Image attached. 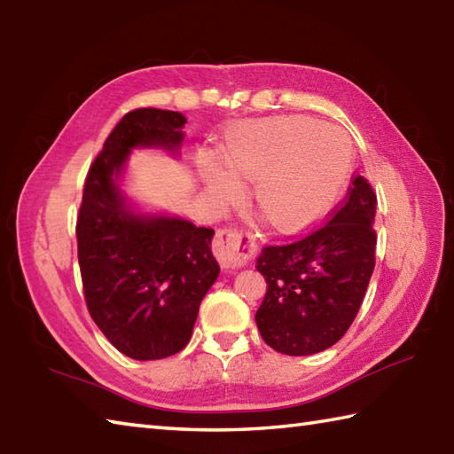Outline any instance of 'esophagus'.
<instances>
[{"mask_svg": "<svg viewBox=\"0 0 454 454\" xmlns=\"http://www.w3.org/2000/svg\"><path fill=\"white\" fill-rule=\"evenodd\" d=\"M256 253V245L250 237L240 235L235 229H221L214 240V254L225 270L247 266Z\"/></svg>", "mask_w": 454, "mask_h": 454, "instance_id": "1", "label": "esophagus"}]
</instances>
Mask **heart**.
<instances>
[{
  "label": "heart",
  "mask_w": 454,
  "mask_h": 454,
  "mask_svg": "<svg viewBox=\"0 0 454 454\" xmlns=\"http://www.w3.org/2000/svg\"><path fill=\"white\" fill-rule=\"evenodd\" d=\"M221 160L204 163L211 194L231 200L237 178L253 180V200L268 223L291 233L317 223L336 206L349 180L354 149L344 129L299 116L233 126Z\"/></svg>",
  "instance_id": "obj_1"
}]
</instances>
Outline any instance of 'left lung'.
Instances as JSON below:
<instances>
[{
    "label": "left lung",
    "instance_id": "left-lung-1",
    "mask_svg": "<svg viewBox=\"0 0 454 454\" xmlns=\"http://www.w3.org/2000/svg\"><path fill=\"white\" fill-rule=\"evenodd\" d=\"M375 209L371 184L356 176L326 225L295 243L262 248L256 270L268 287L256 326L270 348L312 356L346 334L375 268Z\"/></svg>",
    "mask_w": 454,
    "mask_h": 454
}]
</instances>
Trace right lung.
<instances>
[{
  "mask_svg": "<svg viewBox=\"0 0 454 454\" xmlns=\"http://www.w3.org/2000/svg\"><path fill=\"white\" fill-rule=\"evenodd\" d=\"M186 116L137 108L110 132L90 165L77 217L87 309L106 340L137 361L178 354L219 276L214 229L167 211H144L122 188L134 149L178 157Z\"/></svg>",
  "mask_w": 454,
  "mask_h": 454,
  "instance_id": "right-lung-1",
  "label": "right lung"
}]
</instances>
